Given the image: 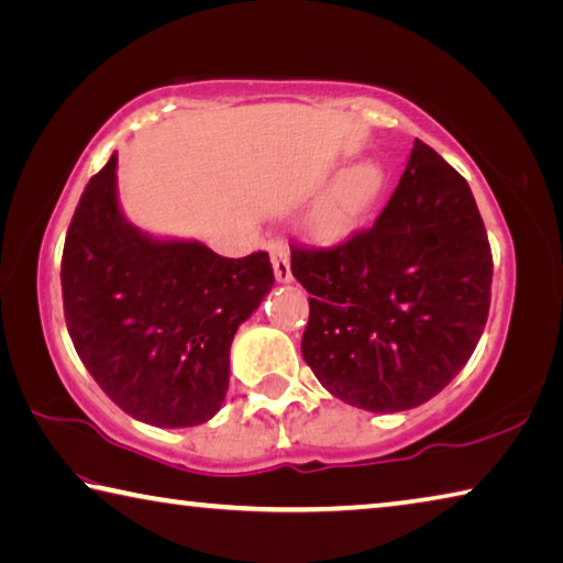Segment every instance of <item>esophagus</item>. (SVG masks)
Returning a JSON list of instances; mask_svg holds the SVG:
<instances>
[{
	"label": "esophagus",
	"mask_w": 563,
	"mask_h": 563,
	"mask_svg": "<svg viewBox=\"0 0 563 563\" xmlns=\"http://www.w3.org/2000/svg\"><path fill=\"white\" fill-rule=\"evenodd\" d=\"M271 258H273L275 280H278V283H290L292 280L290 258H288V247H285L283 241H273L271 243Z\"/></svg>",
	"instance_id": "1"
}]
</instances>
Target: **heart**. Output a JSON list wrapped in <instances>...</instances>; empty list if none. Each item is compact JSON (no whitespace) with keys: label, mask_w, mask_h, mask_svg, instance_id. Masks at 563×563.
<instances>
[{"label":"heart","mask_w":563,"mask_h":563,"mask_svg":"<svg viewBox=\"0 0 563 563\" xmlns=\"http://www.w3.org/2000/svg\"><path fill=\"white\" fill-rule=\"evenodd\" d=\"M387 184L385 168L377 161H365L347 174H342L335 186L320 198L308 218V228L320 243H340L350 238L373 213Z\"/></svg>","instance_id":"heart-1"}]
</instances>
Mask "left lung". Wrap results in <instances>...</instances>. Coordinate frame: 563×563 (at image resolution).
Segmentation results:
<instances>
[{
    "instance_id": "1",
    "label": "left lung",
    "mask_w": 563,
    "mask_h": 563,
    "mask_svg": "<svg viewBox=\"0 0 563 563\" xmlns=\"http://www.w3.org/2000/svg\"><path fill=\"white\" fill-rule=\"evenodd\" d=\"M492 268L470 184L415 139L373 228L335 247H290V271L312 295L302 357L352 407H419L472 357L487 325Z\"/></svg>"
}]
</instances>
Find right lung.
I'll list each match as a JSON object with an SVG mask.
<instances>
[{"instance_id": "add662e5", "label": "right lung", "mask_w": 563, "mask_h": 563, "mask_svg": "<svg viewBox=\"0 0 563 563\" xmlns=\"http://www.w3.org/2000/svg\"><path fill=\"white\" fill-rule=\"evenodd\" d=\"M273 283L265 251L223 258L129 223L117 154L84 188L66 231L62 295L74 347L111 402L154 427H196L221 409L235 330Z\"/></svg>"}]
</instances>
